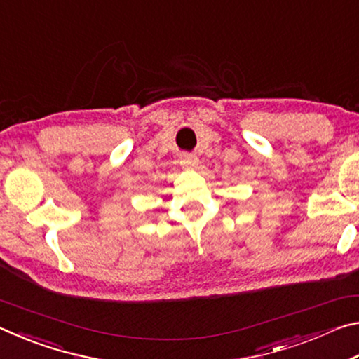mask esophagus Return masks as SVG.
Instances as JSON below:
<instances>
[{"label":"esophagus","mask_w":359,"mask_h":359,"mask_svg":"<svg viewBox=\"0 0 359 359\" xmlns=\"http://www.w3.org/2000/svg\"><path fill=\"white\" fill-rule=\"evenodd\" d=\"M180 163L185 168H196L199 160H198V156L194 155V154H190V151H184V154L180 155Z\"/></svg>","instance_id":"obj_1"}]
</instances>
